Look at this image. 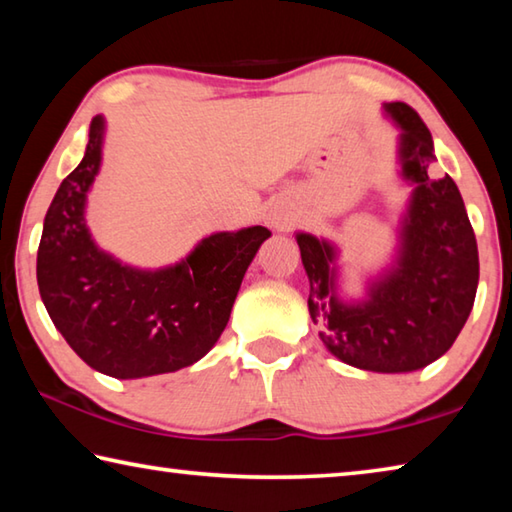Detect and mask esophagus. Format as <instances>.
<instances>
[{"mask_svg": "<svg viewBox=\"0 0 512 512\" xmlns=\"http://www.w3.org/2000/svg\"><path fill=\"white\" fill-rule=\"evenodd\" d=\"M271 223L275 225V228H277V230H284V228H287V223H289V219H287V216H273V219H271Z\"/></svg>", "mask_w": 512, "mask_h": 512, "instance_id": "1", "label": "esophagus"}]
</instances>
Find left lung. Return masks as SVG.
<instances>
[{
	"label": "left lung",
	"instance_id": "left-lung-1",
	"mask_svg": "<svg viewBox=\"0 0 512 512\" xmlns=\"http://www.w3.org/2000/svg\"><path fill=\"white\" fill-rule=\"evenodd\" d=\"M384 110L402 131V178L413 185L395 264L370 282L366 298L345 302L336 248L307 232L296 239L325 348L361 370L413 372L443 357L461 334L479 284V250L454 180L429 178L436 160L429 128L402 101Z\"/></svg>",
	"mask_w": 512,
	"mask_h": 512
}]
</instances>
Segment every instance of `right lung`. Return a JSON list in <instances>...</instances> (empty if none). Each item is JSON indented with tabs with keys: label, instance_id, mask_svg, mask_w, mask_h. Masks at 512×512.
<instances>
[{
	"label": "right lung",
	"instance_id": "obj_1",
	"mask_svg": "<svg viewBox=\"0 0 512 512\" xmlns=\"http://www.w3.org/2000/svg\"><path fill=\"white\" fill-rule=\"evenodd\" d=\"M106 121L92 119L79 167L60 183L38 246L49 318L90 368L115 379L176 372L203 359L228 325L264 225L205 237L183 262L142 271L94 244L85 201L101 167Z\"/></svg>",
	"mask_w": 512,
	"mask_h": 512
}]
</instances>
